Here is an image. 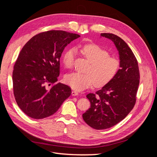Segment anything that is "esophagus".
Instances as JSON below:
<instances>
[{
  "mask_svg": "<svg viewBox=\"0 0 157 157\" xmlns=\"http://www.w3.org/2000/svg\"><path fill=\"white\" fill-rule=\"evenodd\" d=\"M71 94H72V96H78V92H77V91H75V90H73V91H72V93H71Z\"/></svg>",
  "mask_w": 157,
  "mask_h": 157,
  "instance_id": "34e87169",
  "label": "esophagus"
}]
</instances>
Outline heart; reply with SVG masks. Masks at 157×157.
<instances>
[{
	"label": "heart",
	"instance_id": "b5f03b06",
	"mask_svg": "<svg viewBox=\"0 0 157 157\" xmlns=\"http://www.w3.org/2000/svg\"><path fill=\"white\" fill-rule=\"evenodd\" d=\"M82 55L90 63L87 73H72L65 77V82L76 90H82L94 86L101 88L106 86L115 78L120 69V60L109 56V52L97 44H90L80 49ZM75 52L74 49L66 51L62 57V62L66 68L73 67Z\"/></svg>",
	"mask_w": 157,
	"mask_h": 157
}]
</instances>
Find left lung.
<instances>
[{
	"mask_svg": "<svg viewBox=\"0 0 157 157\" xmlns=\"http://www.w3.org/2000/svg\"><path fill=\"white\" fill-rule=\"evenodd\" d=\"M101 36L115 43L120 56L121 69L110 83L86 96L90 107L82 118L96 130L115 126L129 114L136 102L140 78L137 60L126 42L112 33H101Z\"/></svg>",
	"mask_w": 157,
	"mask_h": 157,
	"instance_id": "left-lung-1",
	"label": "left lung"
}]
</instances>
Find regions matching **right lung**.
I'll return each instance as SVG.
<instances>
[{
	"label": "right lung",
	"mask_w": 157,
	"mask_h": 157,
	"mask_svg": "<svg viewBox=\"0 0 157 157\" xmlns=\"http://www.w3.org/2000/svg\"><path fill=\"white\" fill-rule=\"evenodd\" d=\"M79 35L50 30L33 36L23 47L13 66L14 98L25 115L35 119L50 117L71 94V89L57 83L61 54Z\"/></svg>",
	"instance_id": "add662e5"
}]
</instances>
